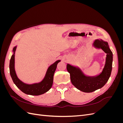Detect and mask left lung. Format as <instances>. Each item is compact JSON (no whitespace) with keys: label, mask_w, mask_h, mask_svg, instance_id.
<instances>
[{"label":"left lung","mask_w":123,"mask_h":123,"mask_svg":"<svg viewBox=\"0 0 123 123\" xmlns=\"http://www.w3.org/2000/svg\"><path fill=\"white\" fill-rule=\"evenodd\" d=\"M95 48H100L106 53V63L103 71L96 76H87L79 68L69 64L67 70L70 73L71 81L77 89L84 92H92L102 88L108 80L112 71L113 54L107 42L102 39H96L93 43Z\"/></svg>","instance_id":"left-lung-1"}]
</instances>
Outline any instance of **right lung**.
<instances>
[{
  "instance_id": "1",
  "label": "right lung",
  "mask_w": 123,
  "mask_h": 123,
  "mask_svg": "<svg viewBox=\"0 0 123 123\" xmlns=\"http://www.w3.org/2000/svg\"><path fill=\"white\" fill-rule=\"evenodd\" d=\"M16 49V46L13 48L14 53L11 56L9 65L10 73L14 83L22 92L29 95H39L49 91L52 86L54 74L57 64L61 61L58 60L55 62L48 68L46 75L41 82L30 85L26 84L18 79L15 70V52Z\"/></svg>"
}]
</instances>
